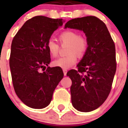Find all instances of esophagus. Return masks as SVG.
I'll list each match as a JSON object with an SVG mask.
<instances>
[{
	"label": "esophagus",
	"mask_w": 128,
	"mask_h": 128,
	"mask_svg": "<svg viewBox=\"0 0 128 128\" xmlns=\"http://www.w3.org/2000/svg\"><path fill=\"white\" fill-rule=\"evenodd\" d=\"M63 72H64V76H66V73H67V70H66V69H64V70H63Z\"/></svg>",
	"instance_id": "34e87169"
}]
</instances>
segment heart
<instances>
[{
  "instance_id": "1",
  "label": "heart",
  "mask_w": 128,
  "mask_h": 128,
  "mask_svg": "<svg viewBox=\"0 0 128 128\" xmlns=\"http://www.w3.org/2000/svg\"><path fill=\"white\" fill-rule=\"evenodd\" d=\"M59 40L61 44H68L67 54L68 55L58 58L52 62V65L62 69H68L76 64V55L82 58L88 50V42L86 37L79 35L76 31L66 30L59 35ZM46 48L52 57L55 58L58 55L60 46L53 40H49L46 44Z\"/></svg>"
}]
</instances>
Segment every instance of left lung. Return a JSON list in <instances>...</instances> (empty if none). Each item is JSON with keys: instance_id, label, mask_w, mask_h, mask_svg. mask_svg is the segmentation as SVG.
<instances>
[{"instance_id": "obj_1", "label": "left lung", "mask_w": 128, "mask_h": 128, "mask_svg": "<svg viewBox=\"0 0 128 128\" xmlns=\"http://www.w3.org/2000/svg\"><path fill=\"white\" fill-rule=\"evenodd\" d=\"M82 30L87 37L88 50L67 76L73 106L83 112L93 111L107 99L116 71L115 44L103 21L93 16L77 18L66 23L65 28Z\"/></svg>"}]
</instances>
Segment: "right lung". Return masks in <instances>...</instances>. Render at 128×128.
I'll use <instances>...</instances> for the list:
<instances>
[{
	"instance_id": "obj_1",
	"label": "right lung",
	"mask_w": 128,
	"mask_h": 128,
	"mask_svg": "<svg viewBox=\"0 0 128 128\" xmlns=\"http://www.w3.org/2000/svg\"><path fill=\"white\" fill-rule=\"evenodd\" d=\"M63 22L44 16L33 17L23 24L12 42L9 64L13 87L21 101L32 108L48 106L64 76L61 68L48 66L50 55L46 48L52 33Z\"/></svg>"
}]
</instances>
